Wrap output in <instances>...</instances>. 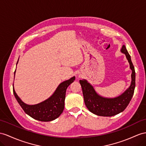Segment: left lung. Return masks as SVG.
I'll return each mask as SVG.
<instances>
[{
  "instance_id": "obj_1",
  "label": "left lung",
  "mask_w": 146,
  "mask_h": 146,
  "mask_svg": "<svg viewBox=\"0 0 146 146\" xmlns=\"http://www.w3.org/2000/svg\"><path fill=\"white\" fill-rule=\"evenodd\" d=\"M121 52L126 55L129 63L130 68L132 70L131 84L121 96L111 99L102 98L97 94L94 89L86 80H80L85 105L88 110L94 114L103 117H111L117 115L126 109L131 100L136 86L135 70L125 45L123 46Z\"/></svg>"
}]
</instances>
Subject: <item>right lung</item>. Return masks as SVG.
Wrapping results in <instances>:
<instances>
[{"label": "right lung", "instance_id": "add662e5", "mask_svg": "<svg viewBox=\"0 0 146 146\" xmlns=\"http://www.w3.org/2000/svg\"><path fill=\"white\" fill-rule=\"evenodd\" d=\"M74 80L75 77L73 76L68 80L63 81L59 84L50 98L36 105L30 106L25 104L16 94L14 88H13V92L18 104L26 113L38 121H50L58 118L63 112L64 109L66 90Z\"/></svg>", "mask_w": 146, "mask_h": 146}]
</instances>
